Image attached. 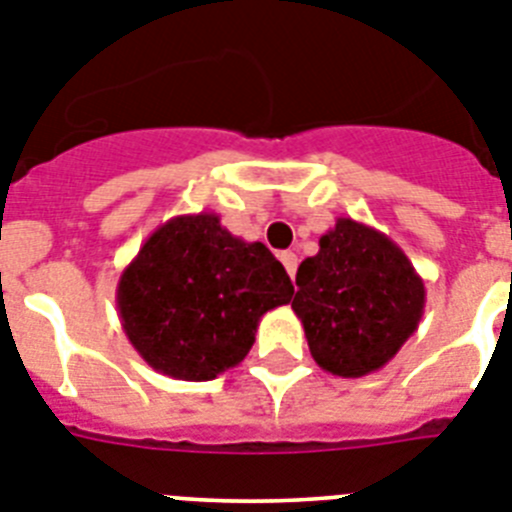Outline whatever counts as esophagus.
<instances>
[{
	"label": "esophagus",
	"mask_w": 512,
	"mask_h": 512,
	"mask_svg": "<svg viewBox=\"0 0 512 512\" xmlns=\"http://www.w3.org/2000/svg\"><path fill=\"white\" fill-rule=\"evenodd\" d=\"M281 262H283V268L288 270V275H291V281H293V275H296V265H299V257L293 255V252H281Z\"/></svg>",
	"instance_id": "1"
}]
</instances>
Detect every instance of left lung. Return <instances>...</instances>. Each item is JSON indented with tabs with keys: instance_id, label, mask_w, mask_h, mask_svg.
<instances>
[{
	"instance_id": "obj_1",
	"label": "left lung",
	"mask_w": 512,
	"mask_h": 512,
	"mask_svg": "<svg viewBox=\"0 0 512 512\" xmlns=\"http://www.w3.org/2000/svg\"><path fill=\"white\" fill-rule=\"evenodd\" d=\"M291 309L311 358L332 376L361 379L399 353L425 311V283L386 234L337 219L296 273Z\"/></svg>"
}]
</instances>
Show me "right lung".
<instances>
[{
    "instance_id": "obj_1",
    "label": "right lung",
    "mask_w": 512,
    "mask_h": 512,
    "mask_svg": "<svg viewBox=\"0 0 512 512\" xmlns=\"http://www.w3.org/2000/svg\"><path fill=\"white\" fill-rule=\"evenodd\" d=\"M291 296L273 252L234 237L211 211L164 221L115 291L128 342L154 371L180 381H211L239 366L262 314Z\"/></svg>"
}]
</instances>
